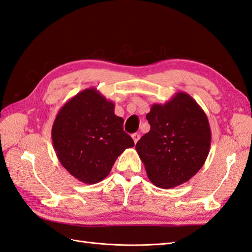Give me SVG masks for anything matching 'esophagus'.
I'll use <instances>...</instances> for the list:
<instances>
[{
    "label": "esophagus",
    "mask_w": 252,
    "mask_h": 252,
    "mask_svg": "<svg viewBox=\"0 0 252 252\" xmlns=\"http://www.w3.org/2000/svg\"><path fill=\"white\" fill-rule=\"evenodd\" d=\"M132 138H133V140H134V143L136 144L137 141L139 140V138H140V135H139L138 133H135V134L132 135Z\"/></svg>",
    "instance_id": "34e87169"
}]
</instances>
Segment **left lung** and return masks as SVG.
<instances>
[{
  "label": "left lung",
  "mask_w": 252,
  "mask_h": 252,
  "mask_svg": "<svg viewBox=\"0 0 252 252\" xmlns=\"http://www.w3.org/2000/svg\"><path fill=\"white\" fill-rule=\"evenodd\" d=\"M150 131L135 146L147 176L160 189L188 182L209 156L211 128L208 117L186 93H177L165 104H153L146 116Z\"/></svg>",
  "instance_id": "obj_1"
}]
</instances>
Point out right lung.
<instances>
[{
  "mask_svg": "<svg viewBox=\"0 0 252 252\" xmlns=\"http://www.w3.org/2000/svg\"><path fill=\"white\" fill-rule=\"evenodd\" d=\"M114 111V102L96 88H87L64 103L56 115L51 135L57 158L83 183L105 179L120 154L134 146L124 131V119Z\"/></svg>",
  "mask_w": 252,
  "mask_h": 252,
  "instance_id": "add662e5",
  "label": "right lung"
}]
</instances>
